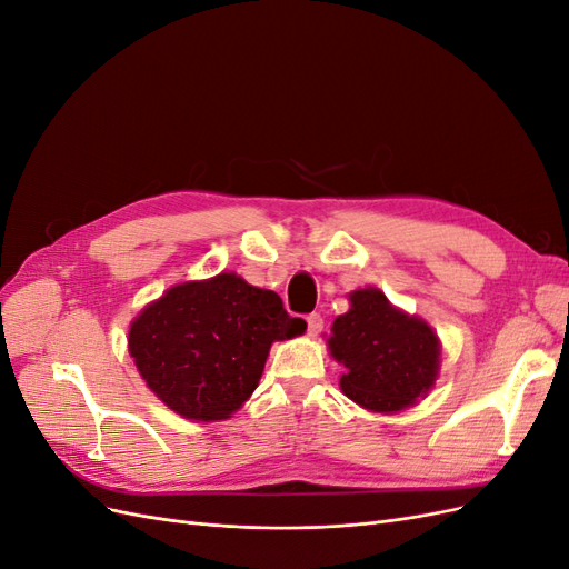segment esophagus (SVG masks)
Instances as JSON below:
<instances>
[{"label": "esophagus", "mask_w": 569, "mask_h": 569, "mask_svg": "<svg viewBox=\"0 0 569 569\" xmlns=\"http://www.w3.org/2000/svg\"><path fill=\"white\" fill-rule=\"evenodd\" d=\"M306 325H308V335L311 337H316L320 330H322V325H325V320H322V316L320 313H311L306 318Z\"/></svg>", "instance_id": "1"}]
</instances>
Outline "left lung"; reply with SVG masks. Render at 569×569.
Segmentation results:
<instances>
[{
    "label": "left lung",
    "mask_w": 569,
    "mask_h": 569,
    "mask_svg": "<svg viewBox=\"0 0 569 569\" xmlns=\"http://www.w3.org/2000/svg\"><path fill=\"white\" fill-rule=\"evenodd\" d=\"M327 339L343 363L341 391L375 412H396L432 389L439 339L425 320L393 308L382 291L358 289Z\"/></svg>",
    "instance_id": "8db88e82"
}]
</instances>
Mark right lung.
Returning <instances> with one entry per match:
<instances>
[{
  "label": "right lung",
  "instance_id": "right-lung-1",
  "mask_svg": "<svg viewBox=\"0 0 569 569\" xmlns=\"http://www.w3.org/2000/svg\"><path fill=\"white\" fill-rule=\"evenodd\" d=\"M306 330L270 289L232 272L184 282L130 325V356L159 399L189 420H222L261 380L272 341Z\"/></svg>",
  "mask_w": 569,
  "mask_h": 569
}]
</instances>
